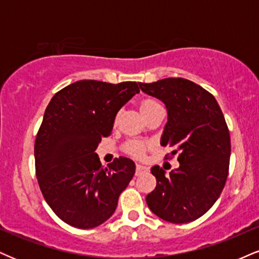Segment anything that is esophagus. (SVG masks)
Returning <instances> with one entry per match:
<instances>
[{
	"mask_svg": "<svg viewBox=\"0 0 259 259\" xmlns=\"http://www.w3.org/2000/svg\"><path fill=\"white\" fill-rule=\"evenodd\" d=\"M148 171V167H146L145 165H141V164H136V175H141L143 172H147Z\"/></svg>",
	"mask_w": 259,
	"mask_h": 259,
	"instance_id": "34e87169",
	"label": "esophagus"
}]
</instances>
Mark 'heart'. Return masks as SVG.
I'll return each instance as SVG.
<instances>
[{"label": "heart", "instance_id": "heart-1", "mask_svg": "<svg viewBox=\"0 0 259 259\" xmlns=\"http://www.w3.org/2000/svg\"><path fill=\"white\" fill-rule=\"evenodd\" d=\"M157 106H160V104L158 101H155V100H152V99H146L141 102L140 108H141V112L143 113V112L152 110V108L157 107ZM124 151H125V153L132 155V157L142 158L146 152V145L142 142H136V141L127 142L125 147H124Z\"/></svg>", "mask_w": 259, "mask_h": 259}]
</instances>
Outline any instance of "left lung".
Instances as JSON below:
<instances>
[{"instance_id":"obj_1","label":"left lung","mask_w":259,"mask_h":259,"mask_svg":"<svg viewBox=\"0 0 259 259\" xmlns=\"http://www.w3.org/2000/svg\"><path fill=\"white\" fill-rule=\"evenodd\" d=\"M139 85L166 106L160 143L172 149L167 159L177 155L180 161L167 176L163 167H152L157 186L146 201L161 220L192 222L212 207L227 182L230 135L226 119L213 95L192 80L164 78Z\"/></svg>"}]
</instances>
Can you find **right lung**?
<instances>
[{"label": "right lung", "instance_id": "add662e5", "mask_svg": "<svg viewBox=\"0 0 259 259\" xmlns=\"http://www.w3.org/2000/svg\"><path fill=\"white\" fill-rule=\"evenodd\" d=\"M139 92L136 82L84 79L59 90L47 106L35 140L36 176L47 204L65 223L94 228L116 211L135 163L119 157L102 167L95 149Z\"/></svg>", "mask_w": 259, "mask_h": 259}]
</instances>
